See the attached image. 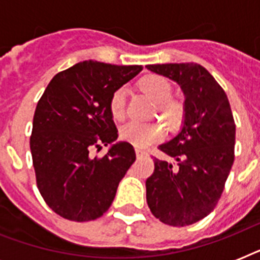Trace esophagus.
Returning a JSON list of instances; mask_svg holds the SVG:
<instances>
[{"label":"esophagus","mask_w":260,"mask_h":260,"mask_svg":"<svg viewBox=\"0 0 260 260\" xmlns=\"http://www.w3.org/2000/svg\"><path fill=\"white\" fill-rule=\"evenodd\" d=\"M144 155H146V152H144V151L136 148V156H138V158H142V156H144Z\"/></svg>","instance_id":"esophagus-1"}]
</instances>
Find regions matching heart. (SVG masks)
Returning a JSON list of instances; mask_svg holds the SVG:
<instances>
[{"label": "heart", "instance_id": "1", "mask_svg": "<svg viewBox=\"0 0 260 260\" xmlns=\"http://www.w3.org/2000/svg\"><path fill=\"white\" fill-rule=\"evenodd\" d=\"M140 89L156 104V110L159 116L167 121L170 125H175L181 121L183 114V106L177 100H171L173 87L166 78L158 74H148L143 77L139 82ZM125 87H118L110 98V113L116 120H121L125 116ZM163 136L162 126L159 124H140V122L129 121L120 128V138L125 142L139 147H146L154 144L160 140Z\"/></svg>", "mask_w": 260, "mask_h": 260}]
</instances>
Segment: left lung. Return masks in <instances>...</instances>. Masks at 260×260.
<instances>
[{
	"instance_id": "8db88e82",
	"label": "left lung",
	"mask_w": 260,
	"mask_h": 260,
	"mask_svg": "<svg viewBox=\"0 0 260 260\" xmlns=\"http://www.w3.org/2000/svg\"><path fill=\"white\" fill-rule=\"evenodd\" d=\"M173 79L185 94L181 132L159 146L175 163L154 158L146 181L147 204L155 217L171 226L200 221L214 209L235 160L234 116L225 91L197 63L148 64Z\"/></svg>"
}]
</instances>
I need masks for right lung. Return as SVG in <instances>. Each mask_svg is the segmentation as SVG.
I'll list each match as a JSON object with an SVG mask.
<instances>
[{"label":"right lung","instance_id":"right-lung-1","mask_svg":"<svg viewBox=\"0 0 260 260\" xmlns=\"http://www.w3.org/2000/svg\"><path fill=\"white\" fill-rule=\"evenodd\" d=\"M143 70L85 60L51 79L34 116L29 146L38 189L55 213L71 221L101 217L136 154L116 143L102 158L90 150L117 139L112 94Z\"/></svg>","mask_w":260,"mask_h":260}]
</instances>
